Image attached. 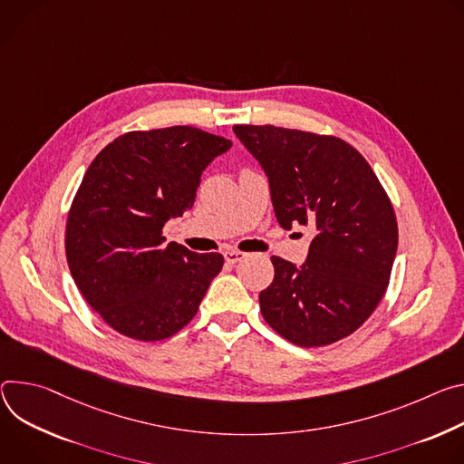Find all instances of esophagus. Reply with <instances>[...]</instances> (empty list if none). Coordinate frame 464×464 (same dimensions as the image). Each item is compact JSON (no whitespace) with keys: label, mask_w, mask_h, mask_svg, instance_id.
<instances>
[{"label":"esophagus","mask_w":464,"mask_h":464,"mask_svg":"<svg viewBox=\"0 0 464 464\" xmlns=\"http://www.w3.org/2000/svg\"><path fill=\"white\" fill-rule=\"evenodd\" d=\"M245 258V252H239V250H228L225 252V260L227 264H237Z\"/></svg>","instance_id":"1"}]
</instances>
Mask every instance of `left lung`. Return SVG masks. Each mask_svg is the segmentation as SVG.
<instances>
[{"label":"left lung","instance_id":"1","mask_svg":"<svg viewBox=\"0 0 464 464\" xmlns=\"http://www.w3.org/2000/svg\"><path fill=\"white\" fill-rule=\"evenodd\" d=\"M269 177L282 228H315L302 267L273 256L260 293L266 323L293 344L337 343L382 302L396 256L392 202L362 152L341 138L275 125H234Z\"/></svg>","mask_w":464,"mask_h":464}]
</instances>
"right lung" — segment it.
<instances>
[{"instance_id":"obj_1","label":"right lung","mask_w":464,"mask_h":464,"mask_svg":"<svg viewBox=\"0 0 464 464\" xmlns=\"http://www.w3.org/2000/svg\"><path fill=\"white\" fill-rule=\"evenodd\" d=\"M232 141L177 125L118 136L88 166L66 223V258L84 300L118 334L162 341L195 315L223 269L219 252L164 243L200 175Z\"/></svg>"}]
</instances>
